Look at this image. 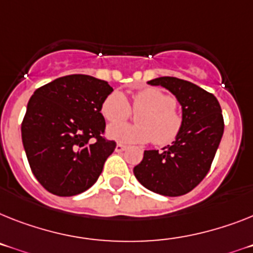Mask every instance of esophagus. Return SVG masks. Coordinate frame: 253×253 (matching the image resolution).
I'll list each match as a JSON object with an SVG mask.
<instances>
[{"mask_svg":"<svg viewBox=\"0 0 253 253\" xmlns=\"http://www.w3.org/2000/svg\"><path fill=\"white\" fill-rule=\"evenodd\" d=\"M127 146L126 145H123V144H117L116 145V152L117 153H121L123 152V150H126Z\"/></svg>","mask_w":253,"mask_h":253,"instance_id":"obj_1","label":"esophagus"}]
</instances>
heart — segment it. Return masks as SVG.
Instances as JSON below:
<instances>
[{
    "label": "heart",
    "mask_w": 253,
    "mask_h": 253,
    "mask_svg": "<svg viewBox=\"0 0 253 253\" xmlns=\"http://www.w3.org/2000/svg\"><path fill=\"white\" fill-rule=\"evenodd\" d=\"M133 109L140 112L137 125H120L131 114L130 103L120 92H110L101 104V114L109 123L108 136L123 144H144L153 140L158 145H166L176 139L181 130L182 118L176 112L172 96L157 87H146L132 96Z\"/></svg>",
    "instance_id": "b5f03b06"
}]
</instances>
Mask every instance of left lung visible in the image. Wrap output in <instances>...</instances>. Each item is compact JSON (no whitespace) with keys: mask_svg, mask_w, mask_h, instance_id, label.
<instances>
[{"mask_svg":"<svg viewBox=\"0 0 253 253\" xmlns=\"http://www.w3.org/2000/svg\"><path fill=\"white\" fill-rule=\"evenodd\" d=\"M150 86L169 90L181 105L182 125L171 145L145 150L133 175L146 189L167 197L189 193L205 179L224 133L221 107L212 94L189 81L159 77Z\"/></svg>","mask_w":253,"mask_h":253,"instance_id":"1","label":"left lung"}]
</instances>
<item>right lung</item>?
<instances>
[{
  "mask_svg": "<svg viewBox=\"0 0 253 253\" xmlns=\"http://www.w3.org/2000/svg\"><path fill=\"white\" fill-rule=\"evenodd\" d=\"M107 81L86 74L65 76L35 91L22 123L29 166L47 192L72 197L94 185L116 143L101 133Z\"/></svg>",
  "mask_w": 253,
  "mask_h": 253,
  "instance_id": "1",
  "label": "right lung"
}]
</instances>
